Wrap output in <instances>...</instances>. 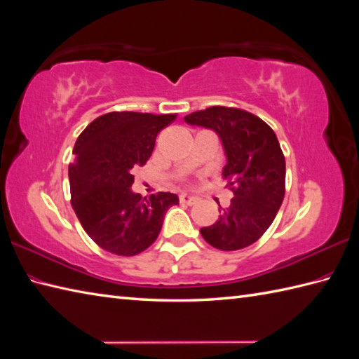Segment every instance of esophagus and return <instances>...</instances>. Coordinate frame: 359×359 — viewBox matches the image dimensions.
Segmentation results:
<instances>
[{"label": "esophagus", "mask_w": 359, "mask_h": 359, "mask_svg": "<svg viewBox=\"0 0 359 359\" xmlns=\"http://www.w3.org/2000/svg\"><path fill=\"white\" fill-rule=\"evenodd\" d=\"M179 200H180V203L194 205L197 198H196V197H193V196H189V194H180V196H179Z\"/></svg>", "instance_id": "obj_1"}]
</instances>
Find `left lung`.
<instances>
[{"label":"left lung","mask_w":359,"mask_h":359,"mask_svg":"<svg viewBox=\"0 0 359 359\" xmlns=\"http://www.w3.org/2000/svg\"><path fill=\"white\" fill-rule=\"evenodd\" d=\"M189 125L214 130L226 153L223 179L232 191L231 205L202 237L220 251L251 246L268 229L285 198L286 161L278 139L258 116L234 107H210L185 116Z\"/></svg>","instance_id":"1"}]
</instances>
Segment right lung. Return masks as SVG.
<instances>
[{"label": "right lung", "mask_w": 359, "mask_h": 359, "mask_svg": "<svg viewBox=\"0 0 359 359\" xmlns=\"http://www.w3.org/2000/svg\"><path fill=\"white\" fill-rule=\"evenodd\" d=\"M177 114L111 111L81 133L69 165L72 206L88 237L105 251L131 257L151 246L170 206L171 193L142 198L131 191L133 170L145 165L156 137Z\"/></svg>", "instance_id": "add662e5"}]
</instances>
